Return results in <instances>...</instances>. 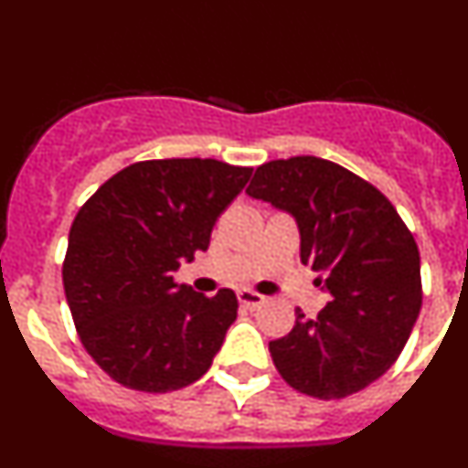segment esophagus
Wrapping results in <instances>:
<instances>
[{
	"mask_svg": "<svg viewBox=\"0 0 468 468\" xmlns=\"http://www.w3.org/2000/svg\"><path fill=\"white\" fill-rule=\"evenodd\" d=\"M237 295H239V302H241L243 307H248V309L260 307V304H262V302L267 300V297L260 295V292H255V291H239Z\"/></svg>",
	"mask_w": 468,
	"mask_h": 468,
	"instance_id": "1",
	"label": "esophagus"
}]
</instances>
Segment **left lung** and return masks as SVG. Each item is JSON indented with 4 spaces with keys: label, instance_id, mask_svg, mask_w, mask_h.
I'll use <instances>...</instances> for the list:
<instances>
[{
    "label": "left lung",
    "instance_id": "left-lung-1",
    "mask_svg": "<svg viewBox=\"0 0 468 468\" xmlns=\"http://www.w3.org/2000/svg\"><path fill=\"white\" fill-rule=\"evenodd\" d=\"M295 215L300 258L321 271L330 302L270 342L285 384L321 400L345 399L394 366L421 309L420 248L394 204L340 164L291 156L262 164L246 189Z\"/></svg>",
    "mask_w": 468,
    "mask_h": 468
}]
</instances>
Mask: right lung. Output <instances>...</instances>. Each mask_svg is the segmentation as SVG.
Listing matches in <instances>:
<instances>
[{"label": "right lung", "instance_id": "obj_1", "mask_svg": "<svg viewBox=\"0 0 468 468\" xmlns=\"http://www.w3.org/2000/svg\"><path fill=\"white\" fill-rule=\"evenodd\" d=\"M250 173L215 159L135 161L80 208L65 297L81 345L114 382L166 394L206 375L239 300L229 288L194 292L173 271L208 248Z\"/></svg>", "mask_w": 468, "mask_h": 468}]
</instances>
